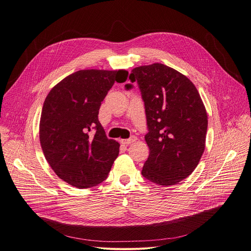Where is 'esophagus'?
I'll return each mask as SVG.
<instances>
[{"label":"esophagus","mask_w":251,"mask_h":251,"mask_svg":"<svg viewBox=\"0 0 251 251\" xmlns=\"http://www.w3.org/2000/svg\"><path fill=\"white\" fill-rule=\"evenodd\" d=\"M136 140H137L136 136H131V137H129V139H127V140H122V141H121V143L124 144V145H130L133 142H135Z\"/></svg>","instance_id":"1"}]
</instances>
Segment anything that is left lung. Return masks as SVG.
I'll list each match as a JSON object with an SVG mask.
<instances>
[{"mask_svg":"<svg viewBox=\"0 0 251 251\" xmlns=\"http://www.w3.org/2000/svg\"><path fill=\"white\" fill-rule=\"evenodd\" d=\"M129 79L139 84L149 130L145 140L150 152L142 175L163 187L176 184L192 174L203 154L204 104L188 77L163 63L137 67Z\"/></svg>","mask_w":251,"mask_h":251,"instance_id":"1","label":"left lung"}]
</instances>
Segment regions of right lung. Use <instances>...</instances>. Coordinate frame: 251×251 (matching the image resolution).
I'll return each instance as SVG.
<instances>
[{
  "mask_svg": "<svg viewBox=\"0 0 251 251\" xmlns=\"http://www.w3.org/2000/svg\"><path fill=\"white\" fill-rule=\"evenodd\" d=\"M125 70H81L48 94L39 122V141L59 178L78 189L106 179L120 144L107 139L99 122L101 102L115 82H125Z\"/></svg>",
  "mask_w": 251,
  "mask_h": 251,
  "instance_id": "1",
  "label": "right lung"
}]
</instances>
